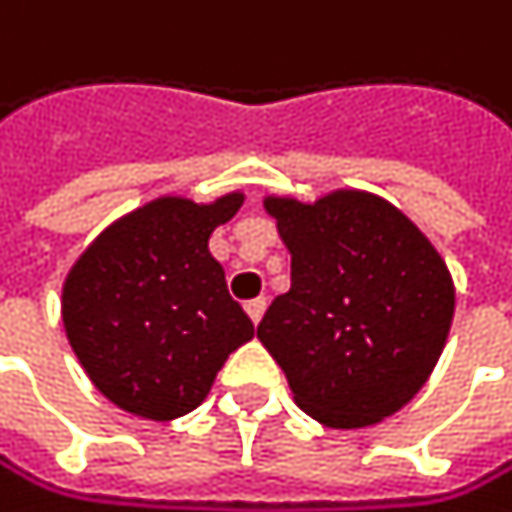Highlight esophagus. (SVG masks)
Wrapping results in <instances>:
<instances>
[{
    "mask_svg": "<svg viewBox=\"0 0 512 512\" xmlns=\"http://www.w3.org/2000/svg\"><path fill=\"white\" fill-rule=\"evenodd\" d=\"M264 310H267V298H251V301L245 304V313L251 316V322H254V325H258V322H261Z\"/></svg>",
    "mask_w": 512,
    "mask_h": 512,
    "instance_id": "esophagus-1",
    "label": "esophagus"
}]
</instances>
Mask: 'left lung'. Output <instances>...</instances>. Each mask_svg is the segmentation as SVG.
<instances>
[{
  "label": "left lung",
  "mask_w": 512,
  "mask_h": 512,
  "mask_svg": "<svg viewBox=\"0 0 512 512\" xmlns=\"http://www.w3.org/2000/svg\"><path fill=\"white\" fill-rule=\"evenodd\" d=\"M264 208L291 251V288L267 307L258 338L294 402L331 430L396 415L427 384L455 316L439 251L365 190L267 196Z\"/></svg>",
  "instance_id": "8db88e82"
}]
</instances>
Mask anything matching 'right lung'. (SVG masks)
Segmentation results:
<instances>
[{"label":"right lung","mask_w":512,"mask_h":512,"mask_svg":"<svg viewBox=\"0 0 512 512\" xmlns=\"http://www.w3.org/2000/svg\"><path fill=\"white\" fill-rule=\"evenodd\" d=\"M242 193L208 205L159 196L97 236L64 282L61 316L85 375L113 405L174 421L202 405L227 356L254 338L208 239Z\"/></svg>","instance_id":"obj_1"}]
</instances>
